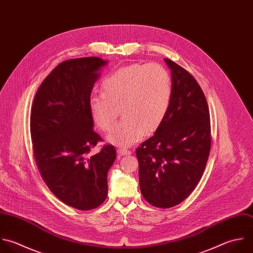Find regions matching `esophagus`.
<instances>
[{"label": "esophagus", "mask_w": 253, "mask_h": 253, "mask_svg": "<svg viewBox=\"0 0 253 253\" xmlns=\"http://www.w3.org/2000/svg\"><path fill=\"white\" fill-rule=\"evenodd\" d=\"M117 153H118L119 156H128V155L131 154V152H130L129 150L124 149V148H119V149L117 150Z\"/></svg>", "instance_id": "34e87169"}]
</instances>
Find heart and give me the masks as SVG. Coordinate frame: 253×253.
I'll return each instance as SVG.
<instances>
[{
    "mask_svg": "<svg viewBox=\"0 0 253 253\" xmlns=\"http://www.w3.org/2000/svg\"><path fill=\"white\" fill-rule=\"evenodd\" d=\"M101 91L89 97V109L96 124L106 131L113 125L118 107L123 118L106 136L120 147L140 141L165 118L172 97L169 72L158 63L130 64L110 73L100 84Z\"/></svg>",
    "mask_w": 253,
    "mask_h": 253,
    "instance_id": "1",
    "label": "heart"
}]
</instances>
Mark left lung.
<instances>
[{
    "instance_id": "1",
    "label": "left lung",
    "mask_w": 253,
    "mask_h": 253,
    "mask_svg": "<svg viewBox=\"0 0 253 253\" xmlns=\"http://www.w3.org/2000/svg\"><path fill=\"white\" fill-rule=\"evenodd\" d=\"M172 97L155 135L136 150L143 197L158 208L181 203L204 172L211 149L206 97L190 73L169 59Z\"/></svg>"
}]
</instances>
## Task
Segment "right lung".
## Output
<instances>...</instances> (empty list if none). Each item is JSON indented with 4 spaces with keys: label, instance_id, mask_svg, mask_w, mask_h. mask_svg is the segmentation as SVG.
Returning <instances> with one entry per match:
<instances>
[{
    "label": "right lung",
    "instance_id": "right-lung-1",
    "mask_svg": "<svg viewBox=\"0 0 253 253\" xmlns=\"http://www.w3.org/2000/svg\"><path fill=\"white\" fill-rule=\"evenodd\" d=\"M107 60L85 57L59 64L39 86L30 133L40 174L63 203L86 211L106 199L107 173L116 159L112 145L89 152L101 141L93 131L89 97Z\"/></svg>",
    "mask_w": 253,
    "mask_h": 253
}]
</instances>
